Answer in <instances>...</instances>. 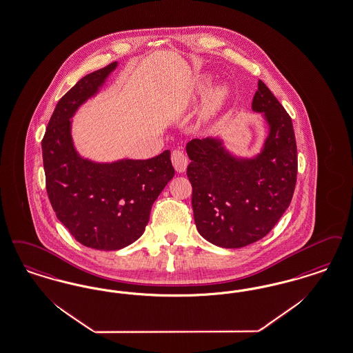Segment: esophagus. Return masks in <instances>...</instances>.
Returning <instances> with one entry per match:
<instances>
[{
	"label": "esophagus",
	"instance_id": "1",
	"mask_svg": "<svg viewBox=\"0 0 353 353\" xmlns=\"http://www.w3.org/2000/svg\"><path fill=\"white\" fill-rule=\"evenodd\" d=\"M170 160H172V164H173L174 170H177L179 173H183L186 170L188 159L181 151H173L172 156H170Z\"/></svg>",
	"mask_w": 353,
	"mask_h": 353
}]
</instances>
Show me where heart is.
I'll use <instances>...</instances> for the list:
<instances>
[{"label": "heart", "instance_id": "obj_1", "mask_svg": "<svg viewBox=\"0 0 353 353\" xmlns=\"http://www.w3.org/2000/svg\"><path fill=\"white\" fill-rule=\"evenodd\" d=\"M206 85L208 83L202 85V90L206 89ZM227 96H228V88L226 85H219L216 88H214L209 97L205 102V106H203V110L201 114V119L203 122H210L212 121L218 113L221 112V109L223 108L225 105V101H226Z\"/></svg>", "mask_w": 353, "mask_h": 353}]
</instances>
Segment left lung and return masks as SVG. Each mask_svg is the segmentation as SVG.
<instances>
[{
    "mask_svg": "<svg viewBox=\"0 0 353 353\" xmlns=\"http://www.w3.org/2000/svg\"><path fill=\"white\" fill-rule=\"evenodd\" d=\"M252 110L269 134L259 155H231L221 139L186 144L188 179L198 232L212 244L240 248L263 239L289 208L296 183V143L290 115L259 80Z\"/></svg>",
    "mask_w": 353,
    "mask_h": 353,
    "instance_id": "8db88e82",
    "label": "left lung"
}]
</instances>
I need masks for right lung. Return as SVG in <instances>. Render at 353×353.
<instances>
[{
    "mask_svg": "<svg viewBox=\"0 0 353 353\" xmlns=\"http://www.w3.org/2000/svg\"><path fill=\"white\" fill-rule=\"evenodd\" d=\"M117 65L86 74L60 99L42 141L46 189L57 219L79 243L99 251L139 239L156 198L174 176L168 150L147 160L114 163H94L74 150L71 118Z\"/></svg>",
    "mask_w": 353,
    "mask_h": 353,
    "instance_id": "right-lung-1",
    "label": "right lung"
}]
</instances>
